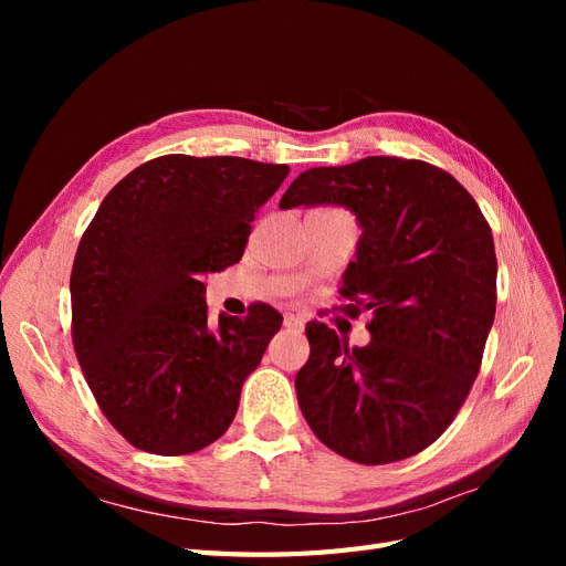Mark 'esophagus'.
Wrapping results in <instances>:
<instances>
[{
  "label": "esophagus",
  "mask_w": 566,
  "mask_h": 566,
  "mask_svg": "<svg viewBox=\"0 0 566 566\" xmlns=\"http://www.w3.org/2000/svg\"><path fill=\"white\" fill-rule=\"evenodd\" d=\"M283 325H285L287 331H295V333L304 331V321H302L300 316H295V314H285V318H283Z\"/></svg>",
  "instance_id": "esophagus-1"
}]
</instances>
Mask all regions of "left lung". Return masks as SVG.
<instances>
[{"label": "left lung", "mask_w": 566, "mask_h": 566, "mask_svg": "<svg viewBox=\"0 0 566 566\" xmlns=\"http://www.w3.org/2000/svg\"><path fill=\"white\" fill-rule=\"evenodd\" d=\"M300 205L356 217L361 238L339 295L354 316L370 312L366 347L306 323L302 416L361 465L416 455L451 424L482 366L499 273L491 227L449 172L385 156L306 169L281 198L283 210Z\"/></svg>", "instance_id": "obj_1"}]
</instances>
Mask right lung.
I'll use <instances>...</instances> for the list:
<instances>
[{
	"mask_svg": "<svg viewBox=\"0 0 566 566\" xmlns=\"http://www.w3.org/2000/svg\"><path fill=\"white\" fill-rule=\"evenodd\" d=\"M287 165L163 156L98 205L71 273L73 345L96 403L132 447L184 455L229 430L283 316L254 304L212 325L205 273L243 256Z\"/></svg>",
	"mask_w": 566,
	"mask_h": 566,
	"instance_id": "1",
	"label": "right lung"
}]
</instances>
